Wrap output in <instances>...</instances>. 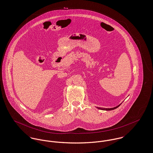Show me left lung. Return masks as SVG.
I'll return each mask as SVG.
<instances>
[{
    "label": "left lung",
    "instance_id": "1",
    "mask_svg": "<svg viewBox=\"0 0 153 153\" xmlns=\"http://www.w3.org/2000/svg\"><path fill=\"white\" fill-rule=\"evenodd\" d=\"M120 104L119 105H117V106H116V107H114V108H100V107H97L98 108H99V109H100V110H114V109H116V108H117V107H119V106L120 105Z\"/></svg>",
    "mask_w": 153,
    "mask_h": 153
}]
</instances>
